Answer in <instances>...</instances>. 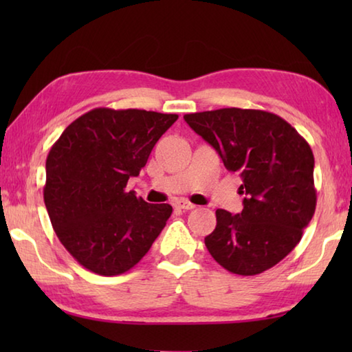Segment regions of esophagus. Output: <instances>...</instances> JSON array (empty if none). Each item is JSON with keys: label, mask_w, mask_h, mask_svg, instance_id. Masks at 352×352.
I'll return each mask as SVG.
<instances>
[{"label": "esophagus", "mask_w": 352, "mask_h": 352, "mask_svg": "<svg viewBox=\"0 0 352 352\" xmlns=\"http://www.w3.org/2000/svg\"><path fill=\"white\" fill-rule=\"evenodd\" d=\"M175 206L178 208V210H183V211H189V210H194V208H195V205H192L188 200H177Z\"/></svg>", "instance_id": "1"}]
</instances>
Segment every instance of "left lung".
<instances>
[{
	"label": "left lung",
	"mask_w": 352,
	"mask_h": 352,
	"mask_svg": "<svg viewBox=\"0 0 352 352\" xmlns=\"http://www.w3.org/2000/svg\"><path fill=\"white\" fill-rule=\"evenodd\" d=\"M225 168L242 178L243 210H217L208 252L231 273L258 275L283 261L312 220L317 205L314 153L287 121L264 110L220 109L184 115Z\"/></svg>",
	"instance_id": "8db88e82"
}]
</instances>
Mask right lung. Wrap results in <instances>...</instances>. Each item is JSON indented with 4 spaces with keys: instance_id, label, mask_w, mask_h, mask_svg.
I'll use <instances>...</instances> for the list:
<instances>
[{
    "instance_id": "add662e5",
    "label": "right lung",
    "mask_w": 352,
    "mask_h": 352,
    "mask_svg": "<svg viewBox=\"0 0 352 352\" xmlns=\"http://www.w3.org/2000/svg\"><path fill=\"white\" fill-rule=\"evenodd\" d=\"M178 115L94 109L63 130L46 158L43 199L52 228L69 254L102 276L142 259L172 214L127 192L153 146Z\"/></svg>"
}]
</instances>
